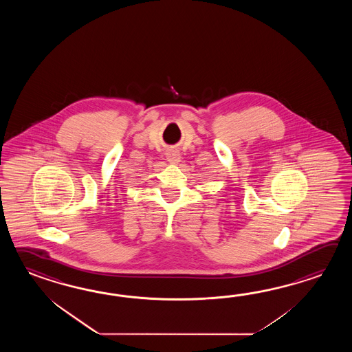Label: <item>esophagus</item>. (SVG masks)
Wrapping results in <instances>:
<instances>
[{
	"mask_svg": "<svg viewBox=\"0 0 352 352\" xmlns=\"http://www.w3.org/2000/svg\"><path fill=\"white\" fill-rule=\"evenodd\" d=\"M166 157H167V161L171 165H179V162H181V153H179V151L177 148L167 150Z\"/></svg>",
	"mask_w": 352,
	"mask_h": 352,
	"instance_id": "esophagus-1",
	"label": "esophagus"
}]
</instances>
